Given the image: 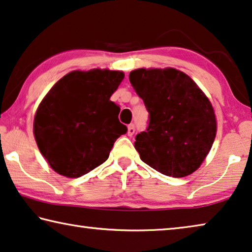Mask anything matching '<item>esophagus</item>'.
Returning a JSON list of instances; mask_svg holds the SVG:
<instances>
[{
	"label": "esophagus",
	"mask_w": 252,
	"mask_h": 252,
	"mask_svg": "<svg viewBox=\"0 0 252 252\" xmlns=\"http://www.w3.org/2000/svg\"><path fill=\"white\" fill-rule=\"evenodd\" d=\"M135 133V125L134 124H129L128 125V130H127V134H128V136H133Z\"/></svg>",
	"instance_id": "34e87169"
}]
</instances>
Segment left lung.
<instances>
[{
  "mask_svg": "<svg viewBox=\"0 0 252 252\" xmlns=\"http://www.w3.org/2000/svg\"><path fill=\"white\" fill-rule=\"evenodd\" d=\"M129 81L149 111L148 128L135 138L141 160L170 177L196 171L216 135L215 114L207 96L175 68H138L129 73Z\"/></svg>",
  "mask_w": 252,
  "mask_h": 252,
  "instance_id": "left-lung-1",
  "label": "left lung"
}]
</instances>
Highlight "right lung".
<instances>
[{"instance_id":"1","label":"right lung","mask_w":252,"mask_h":252,"mask_svg":"<svg viewBox=\"0 0 252 252\" xmlns=\"http://www.w3.org/2000/svg\"><path fill=\"white\" fill-rule=\"evenodd\" d=\"M124 73L73 71L54 84L33 121L37 145L57 173L79 178L102 164L114 143L126 134L118 104L110 101Z\"/></svg>"}]
</instances>
